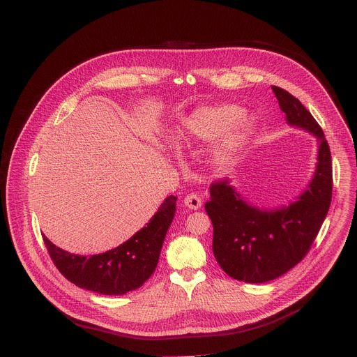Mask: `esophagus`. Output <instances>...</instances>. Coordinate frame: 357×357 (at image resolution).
Listing matches in <instances>:
<instances>
[{
    "label": "esophagus",
    "mask_w": 357,
    "mask_h": 357,
    "mask_svg": "<svg viewBox=\"0 0 357 357\" xmlns=\"http://www.w3.org/2000/svg\"><path fill=\"white\" fill-rule=\"evenodd\" d=\"M183 203L186 207L192 208V210H197L200 206H202V199L197 193L192 192V193H188L185 197H183Z\"/></svg>",
    "instance_id": "34e87169"
}]
</instances>
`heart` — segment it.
<instances>
[{
	"label": "heart",
	"mask_w": 357,
	"mask_h": 357,
	"mask_svg": "<svg viewBox=\"0 0 357 357\" xmlns=\"http://www.w3.org/2000/svg\"><path fill=\"white\" fill-rule=\"evenodd\" d=\"M241 114V107L235 105L202 106L185 119L183 128L196 140L211 142L217 139L214 158L221 167H231L255 133L254 119Z\"/></svg>",
	"instance_id": "obj_1"
}]
</instances>
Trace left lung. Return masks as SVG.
Here are the masks:
<instances>
[{"instance_id": "8db88e82", "label": "left lung", "mask_w": 357, "mask_h": 357, "mask_svg": "<svg viewBox=\"0 0 357 357\" xmlns=\"http://www.w3.org/2000/svg\"><path fill=\"white\" fill-rule=\"evenodd\" d=\"M287 122L319 142L315 175L297 202L259 210L241 199L227 179L210 185L204 208L213 222V252L220 268L245 283L273 280L304 259L326 217L332 199V160L325 135L304 105L283 88L272 86Z\"/></svg>"}]
</instances>
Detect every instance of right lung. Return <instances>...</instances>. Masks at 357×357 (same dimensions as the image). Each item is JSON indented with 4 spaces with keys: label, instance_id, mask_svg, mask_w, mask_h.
Here are the masks:
<instances>
[{
    "label": "right lung",
    "instance_id": "obj_1",
    "mask_svg": "<svg viewBox=\"0 0 357 357\" xmlns=\"http://www.w3.org/2000/svg\"><path fill=\"white\" fill-rule=\"evenodd\" d=\"M176 196H168L147 227L129 241L89 258L66 252L45 235L47 252L59 272L78 287L105 296H121L144 284L154 273L167 231L174 220Z\"/></svg>",
    "mask_w": 357,
    "mask_h": 357
}]
</instances>
